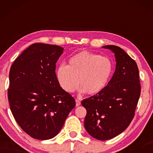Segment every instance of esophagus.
<instances>
[{
    "mask_svg": "<svg viewBox=\"0 0 153 153\" xmlns=\"http://www.w3.org/2000/svg\"><path fill=\"white\" fill-rule=\"evenodd\" d=\"M80 104H81V102L78 100H76V106H80Z\"/></svg>",
    "mask_w": 153,
    "mask_h": 153,
    "instance_id": "34e87169",
    "label": "esophagus"
}]
</instances>
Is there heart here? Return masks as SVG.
<instances>
[{"instance_id": "heart-1", "label": "heart", "mask_w": 153, "mask_h": 153, "mask_svg": "<svg viewBox=\"0 0 153 153\" xmlns=\"http://www.w3.org/2000/svg\"><path fill=\"white\" fill-rule=\"evenodd\" d=\"M113 72V64L108 58L83 51L70 58L68 66L60 65L56 78L61 88L72 93L79 85L81 91L96 95L107 85Z\"/></svg>"}]
</instances>
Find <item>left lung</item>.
<instances>
[{
	"mask_svg": "<svg viewBox=\"0 0 153 153\" xmlns=\"http://www.w3.org/2000/svg\"><path fill=\"white\" fill-rule=\"evenodd\" d=\"M116 58V70L106 87L98 95L83 100L86 109L84 127L96 139L106 141L125 131L134 116L141 94L139 69L136 62L120 47H102Z\"/></svg>",
	"mask_w": 153,
	"mask_h": 153,
	"instance_id": "obj_1",
	"label": "left lung"
}]
</instances>
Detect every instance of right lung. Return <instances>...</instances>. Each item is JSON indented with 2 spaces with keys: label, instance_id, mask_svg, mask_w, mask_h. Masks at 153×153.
<instances>
[{
  "label": "right lung",
  "instance_id": "1",
  "mask_svg": "<svg viewBox=\"0 0 153 153\" xmlns=\"http://www.w3.org/2000/svg\"><path fill=\"white\" fill-rule=\"evenodd\" d=\"M63 50L57 45L33 44L10 68V110L21 128L34 139L56 137L76 105L56 78V63Z\"/></svg>",
  "mask_w": 153,
  "mask_h": 153
}]
</instances>
